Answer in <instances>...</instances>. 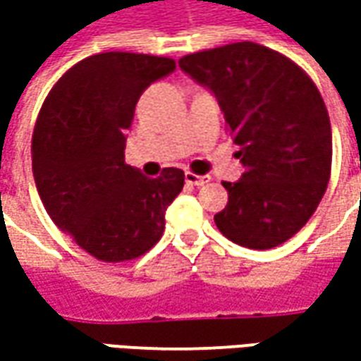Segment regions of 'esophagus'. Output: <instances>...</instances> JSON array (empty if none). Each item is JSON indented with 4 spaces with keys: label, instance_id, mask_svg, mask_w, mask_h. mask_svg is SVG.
Here are the masks:
<instances>
[{
    "label": "esophagus",
    "instance_id": "obj_1",
    "mask_svg": "<svg viewBox=\"0 0 361 361\" xmlns=\"http://www.w3.org/2000/svg\"><path fill=\"white\" fill-rule=\"evenodd\" d=\"M185 180H187L188 185H195V187H202V185H207V183L211 180V176H201V174L187 173V174H185Z\"/></svg>",
    "mask_w": 361,
    "mask_h": 361
}]
</instances>
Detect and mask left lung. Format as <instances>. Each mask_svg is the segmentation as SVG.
<instances>
[{
	"label": "left lung",
	"instance_id": "obj_1",
	"mask_svg": "<svg viewBox=\"0 0 361 361\" xmlns=\"http://www.w3.org/2000/svg\"><path fill=\"white\" fill-rule=\"evenodd\" d=\"M183 72L215 94L245 173L223 183L216 229L249 249L291 239L315 213L331 173V126L322 94L298 63L253 42L188 54Z\"/></svg>",
	"mask_w": 361,
	"mask_h": 361
}]
</instances>
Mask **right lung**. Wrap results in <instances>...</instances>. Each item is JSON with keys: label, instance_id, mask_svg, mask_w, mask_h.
I'll return each mask as SVG.
<instances>
[{"label": "right lung", "instance_id": "1", "mask_svg": "<svg viewBox=\"0 0 361 361\" xmlns=\"http://www.w3.org/2000/svg\"><path fill=\"white\" fill-rule=\"evenodd\" d=\"M174 68L171 58L148 54L90 56L56 82L35 122L32 169L39 199L72 241L106 263L150 251L185 185L180 169L148 178L124 162V132L138 98Z\"/></svg>", "mask_w": 361, "mask_h": 361}]
</instances>
